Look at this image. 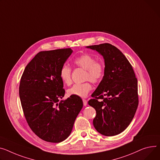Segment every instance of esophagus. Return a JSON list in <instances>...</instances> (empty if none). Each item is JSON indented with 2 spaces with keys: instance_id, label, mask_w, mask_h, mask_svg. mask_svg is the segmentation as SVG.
<instances>
[{
  "instance_id": "34e87169",
  "label": "esophagus",
  "mask_w": 160,
  "mask_h": 160,
  "mask_svg": "<svg viewBox=\"0 0 160 160\" xmlns=\"http://www.w3.org/2000/svg\"><path fill=\"white\" fill-rule=\"evenodd\" d=\"M83 105H84V106L87 105V103H88L87 100H85V99H83Z\"/></svg>"
}]
</instances>
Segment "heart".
<instances>
[{
    "instance_id": "heart-1",
    "label": "heart",
    "mask_w": 160,
    "mask_h": 160,
    "mask_svg": "<svg viewBox=\"0 0 160 160\" xmlns=\"http://www.w3.org/2000/svg\"><path fill=\"white\" fill-rule=\"evenodd\" d=\"M74 64L77 67L86 70L84 75L85 80H89L92 83L100 82L103 76L105 68L102 62L96 60L95 58L89 55H82L73 61ZM71 68L68 65H63L60 70V77L65 84L71 83ZM92 89L91 84L87 82L83 83H77L68 90V94L72 97L85 98Z\"/></svg>"
}]
</instances>
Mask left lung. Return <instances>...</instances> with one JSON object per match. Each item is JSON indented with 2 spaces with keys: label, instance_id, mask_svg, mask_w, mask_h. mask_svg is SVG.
<instances>
[{
  "label": "left lung",
  "instance_id": "1",
  "mask_svg": "<svg viewBox=\"0 0 160 160\" xmlns=\"http://www.w3.org/2000/svg\"><path fill=\"white\" fill-rule=\"evenodd\" d=\"M103 57L104 76L88 103L96 110L93 125L99 133L112 136L122 132L132 120L138 105V80L131 63L115 46H87Z\"/></svg>",
  "mask_w": 160,
  "mask_h": 160
}]
</instances>
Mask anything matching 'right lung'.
<instances>
[{
	"instance_id": "add662e5",
	"label": "right lung",
	"mask_w": 160,
	"mask_h": 160,
	"mask_svg": "<svg viewBox=\"0 0 160 160\" xmlns=\"http://www.w3.org/2000/svg\"><path fill=\"white\" fill-rule=\"evenodd\" d=\"M72 52L71 48L39 52L20 79L19 97L26 121L37 136L48 142L66 139L83 107L80 97L60 100L65 90L60 70Z\"/></svg>"
}]
</instances>
